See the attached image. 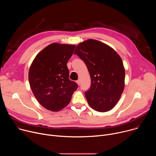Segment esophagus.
<instances>
[{"mask_svg":"<svg viewBox=\"0 0 156 156\" xmlns=\"http://www.w3.org/2000/svg\"><path fill=\"white\" fill-rule=\"evenodd\" d=\"M76 83H77L78 85H80V80H78L76 81Z\"/></svg>","mask_w":156,"mask_h":156,"instance_id":"esophagus-1","label":"esophagus"}]
</instances>
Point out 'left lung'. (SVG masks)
<instances>
[{
	"instance_id": "1",
	"label": "left lung",
	"mask_w": 156,
	"mask_h": 156,
	"mask_svg": "<svg viewBox=\"0 0 156 156\" xmlns=\"http://www.w3.org/2000/svg\"><path fill=\"white\" fill-rule=\"evenodd\" d=\"M74 54L85 63L91 84L84 93L87 101L100 112L113 108L125 87V70L120 55L107 44L95 39L80 43Z\"/></svg>"
}]
</instances>
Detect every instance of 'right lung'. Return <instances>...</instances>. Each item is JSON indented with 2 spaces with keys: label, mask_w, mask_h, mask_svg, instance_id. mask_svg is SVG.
<instances>
[{
  "label": "right lung",
  "mask_w": 156,
  "mask_h": 156,
  "mask_svg": "<svg viewBox=\"0 0 156 156\" xmlns=\"http://www.w3.org/2000/svg\"><path fill=\"white\" fill-rule=\"evenodd\" d=\"M75 45L52 43L33 60L29 83L35 98L48 110L57 112L67 105L78 84L71 81L67 67Z\"/></svg>",
  "instance_id": "right-lung-1"
}]
</instances>
